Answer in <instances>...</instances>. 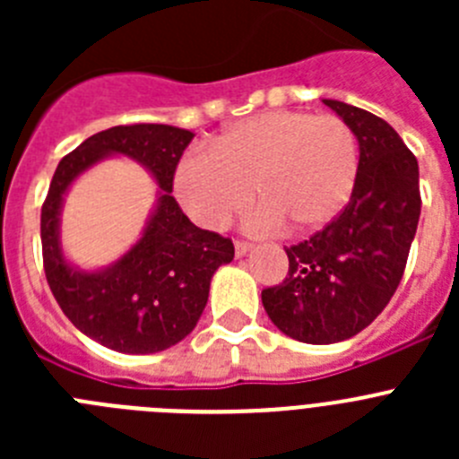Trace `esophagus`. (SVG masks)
I'll return each instance as SVG.
<instances>
[{
    "label": "esophagus",
    "mask_w": 459,
    "mask_h": 459,
    "mask_svg": "<svg viewBox=\"0 0 459 459\" xmlns=\"http://www.w3.org/2000/svg\"><path fill=\"white\" fill-rule=\"evenodd\" d=\"M250 250H253V243L241 241V238H237V241H234V253H237V257H243V255H248Z\"/></svg>",
    "instance_id": "1"
}]
</instances>
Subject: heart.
Returning <instances> with one entry per match:
<instances>
[{
    "mask_svg": "<svg viewBox=\"0 0 459 459\" xmlns=\"http://www.w3.org/2000/svg\"><path fill=\"white\" fill-rule=\"evenodd\" d=\"M359 174L351 128L331 115L269 109L227 126L211 152L186 153L174 169V193L195 222L221 227L248 204L257 230L317 232L347 206Z\"/></svg>",
    "mask_w": 459,
    "mask_h": 459,
    "instance_id": "obj_1",
    "label": "heart"
}]
</instances>
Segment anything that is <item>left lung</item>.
Here are the masks:
<instances>
[{"label": "left lung", "mask_w": 459, "mask_h": 459, "mask_svg": "<svg viewBox=\"0 0 459 459\" xmlns=\"http://www.w3.org/2000/svg\"><path fill=\"white\" fill-rule=\"evenodd\" d=\"M324 105L359 142L354 193L331 225L285 248L287 278L262 291L271 322L307 344L342 342L375 322L403 280L420 218L419 160L393 126L342 100Z\"/></svg>", "instance_id": "left-lung-1"}]
</instances>
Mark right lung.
Segmentation results:
<instances>
[{
    "label": "right lung",
    "instance_id": "obj_1",
    "mask_svg": "<svg viewBox=\"0 0 459 459\" xmlns=\"http://www.w3.org/2000/svg\"><path fill=\"white\" fill-rule=\"evenodd\" d=\"M195 137L165 124L112 126L62 158L40 211L43 266L73 326L121 354H156L190 335L209 299L211 278L234 259L230 238L200 230L172 197L174 169ZM108 157H128L157 181V202L131 249L99 270L63 253L61 211L70 186Z\"/></svg>",
    "mask_w": 459,
    "mask_h": 459
}]
</instances>
